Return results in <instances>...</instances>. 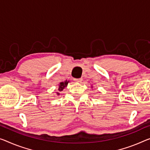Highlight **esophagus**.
<instances>
[{
  "mask_svg": "<svg viewBox=\"0 0 150 150\" xmlns=\"http://www.w3.org/2000/svg\"><path fill=\"white\" fill-rule=\"evenodd\" d=\"M82 80V78H74V81L76 82H80Z\"/></svg>",
  "mask_w": 150,
  "mask_h": 150,
  "instance_id": "34e87169",
  "label": "esophagus"
}]
</instances>
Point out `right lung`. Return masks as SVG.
Returning <instances> with one entry per match:
<instances>
[{
    "mask_svg": "<svg viewBox=\"0 0 150 150\" xmlns=\"http://www.w3.org/2000/svg\"><path fill=\"white\" fill-rule=\"evenodd\" d=\"M68 83V82H67V81H66V82H60V84H59V85L58 91L59 92H61V91H63V89L65 88L66 86H67ZM57 94H59V93H57Z\"/></svg>",
    "mask_w": 150,
    "mask_h": 150,
    "instance_id": "add662e5",
    "label": "right lung"
}]
</instances>
